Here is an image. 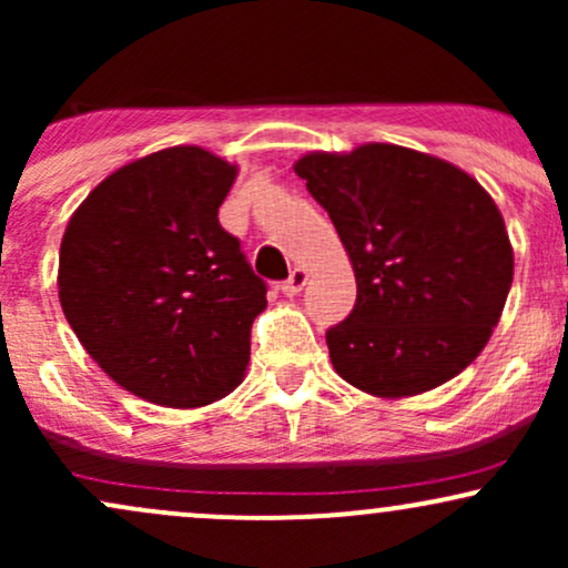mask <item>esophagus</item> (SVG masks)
Instances as JSON below:
<instances>
[{
	"instance_id": "1",
	"label": "esophagus",
	"mask_w": 568,
	"mask_h": 568,
	"mask_svg": "<svg viewBox=\"0 0 568 568\" xmlns=\"http://www.w3.org/2000/svg\"><path fill=\"white\" fill-rule=\"evenodd\" d=\"M306 277H310V275H306V270H302V266H296V270H293L291 275H288V280H285V283L280 285V291H283L285 296H296V293L306 285Z\"/></svg>"
}]
</instances>
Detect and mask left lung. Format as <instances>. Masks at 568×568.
<instances>
[{"mask_svg": "<svg viewBox=\"0 0 568 568\" xmlns=\"http://www.w3.org/2000/svg\"><path fill=\"white\" fill-rule=\"evenodd\" d=\"M293 171L355 270V310L325 334L336 374L387 400L462 374L513 285V245L491 194L452 162L395 143L310 152Z\"/></svg>", "mask_w": 568, "mask_h": 568, "instance_id": "8db88e82", "label": "left lung"}]
</instances>
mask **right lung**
Here are the masks:
<instances>
[{"label":"right lung","mask_w":568,"mask_h":568,"mask_svg":"<svg viewBox=\"0 0 568 568\" xmlns=\"http://www.w3.org/2000/svg\"><path fill=\"white\" fill-rule=\"evenodd\" d=\"M237 165L202 146L128 162L69 219L58 298L88 355L128 393L200 408L243 382L266 310L219 207Z\"/></svg>","instance_id":"add662e5"}]
</instances>
